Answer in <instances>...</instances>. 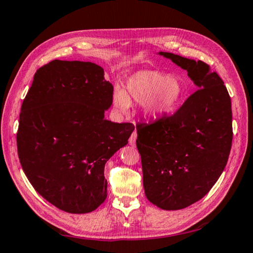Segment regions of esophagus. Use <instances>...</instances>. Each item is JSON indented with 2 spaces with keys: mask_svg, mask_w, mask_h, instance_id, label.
<instances>
[{
  "mask_svg": "<svg viewBox=\"0 0 253 253\" xmlns=\"http://www.w3.org/2000/svg\"><path fill=\"white\" fill-rule=\"evenodd\" d=\"M136 138H137V132L134 131L131 134V136L129 137V140H128V142H129V145H131V146H135V145H136Z\"/></svg>",
  "mask_w": 253,
  "mask_h": 253,
  "instance_id": "obj_1",
  "label": "esophagus"
}]
</instances>
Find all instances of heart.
Here are the masks:
<instances>
[{"label": "heart", "instance_id": "heart-1", "mask_svg": "<svg viewBox=\"0 0 253 253\" xmlns=\"http://www.w3.org/2000/svg\"><path fill=\"white\" fill-rule=\"evenodd\" d=\"M184 92L185 84L178 77L143 70L128 77L124 90H115L114 105L121 113H126L130 102L143 104L147 116L160 117L182 100Z\"/></svg>", "mask_w": 253, "mask_h": 253}]
</instances>
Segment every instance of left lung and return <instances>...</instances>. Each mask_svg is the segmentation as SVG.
<instances>
[{
	"label": "left lung",
	"mask_w": 253,
	"mask_h": 253,
	"mask_svg": "<svg viewBox=\"0 0 253 253\" xmlns=\"http://www.w3.org/2000/svg\"><path fill=\"white\" fill-rule=\"evenodd\" d=\"M198 85L170 116L136 125L143 184L149 202L181 210L203 198L223 172L232 146L231 98L207 63L160 52Z\"/></svg>",
	"instance_id": "1"
}]
</instances>
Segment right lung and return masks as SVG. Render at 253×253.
Wrapping results in <instances>:
<instances>
[{
  "label": "right lung",
  "mask_w": 253,
  "mask_h": 253,
  "mask_svg": "<svg viewBox=\"0 0 253 253\" xmlns=\"http://www.w3.org/2000/svg\"><path fill=\"white\" fill-rule=\"evenodd\" d=\"M113 93L92 62L53 60L34 75L21 107L18 155L34 190L62 211L92 212L107 198L106 162L135 128L104 118Z\"/></svg>",
  "instance_id": "right-lung-1"
}]
</instances>
